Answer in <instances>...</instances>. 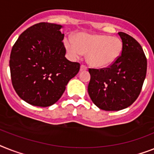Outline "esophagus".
Wrapping results in <instances>:
<instances>
[{
	"label": "esophagus",
	"mask_w": 154,
	"mask_h": 154,
	"mask_svg": "<svg viewBox=\"0 0 154 154\" xmlns=\"http://www.w3.org/2000/svg\"><path fill=\"white\" fill-rule=\"evenodd\" d=\"M88 69V67L85 65H81V71H85V70H87Z\"/></svg>",
	"instance_id": "esophagus-1"
}]
</instances>
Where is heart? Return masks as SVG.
I'll return each mask as SVG.
<instances>
[{
  "label": "heart",
  "instance_id": "heart-1",
  "mask_svg": "<svg viewBox=\"0 0 154 154\" xmlns=\"http://www.w3.org/2000/svg\"><path fill=\"white\" fill-rule=\"evenodd\" d=\"M65 47L73 57L87 54V61L97 68L107 67L118 60L122 50V42L118 37L102 34L81 33L75 41L66 39Z\"/></svg>",
  "mask_w": 154,
  "mask_h": 154
}]
</instances>
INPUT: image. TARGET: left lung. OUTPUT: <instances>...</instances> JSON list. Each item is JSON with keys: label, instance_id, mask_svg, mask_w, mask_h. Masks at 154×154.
<instances>
[{"label": "left lung", "instance_id": "left-lung-1", "mask_svg": "<svg viewBox=\"0 0 154 154\" xmlns=\"http://www.w3.org/2000/svg\"><path fill=\"white\" fill-rule=\"evenodd\" d=\"M122 42L120 57L108 67L88 69V92L96 106L104 111H119L131 106L139 96L147 69V59L133 37L119 32Z\"/></svg>", "mask_w": 154, "mask_h": 154}]
</instances>
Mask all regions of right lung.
Masks as SVG:
<instances>
[{
	"mask_svg": "<svg viewBox=\"0 0 154 154\" xmlns=\"http://www.w3.org/2000/svg\"><path fill=\"white\" fill-rule=\"evenodd\" d=\"M61 28L55 23H36L19 36L12 48V86L19 97L32 105L44 107L56 103L80 70V63L65 57Z\"/></svg>",
	"mask_w": 154,
	"mask_h": 154,
	"instance_id": "right-lung-1",
	"label": "right lung"
}]
</instances>
